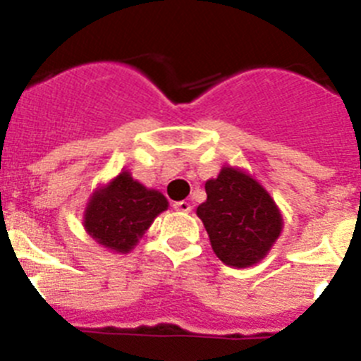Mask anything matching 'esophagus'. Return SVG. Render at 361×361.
Masks as SVG:
<instances>
[{
    "instance_id": "esophagus-1",
    "label": "esophagus",
    "mask_w": 361,
    "mask_h": 361,
    "mask_svg": "<svg viewBox=\"0 0 361 361\" xmlns=\"http://www.w3.org/2000/svg\"><path fill=\"white\" fill-rule=\"evenodd\" d=\"M173 207H175V211H180V213H190V211H191V204L186 202V200L175 202Z\"/></svg>"
}]
</instances>
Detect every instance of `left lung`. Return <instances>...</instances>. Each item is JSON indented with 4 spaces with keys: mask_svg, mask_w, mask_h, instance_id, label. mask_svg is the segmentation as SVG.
Masks as SVG:
<instances>
[{
    "mask_svg": "<svg viewBox=\"0 0 361 361\" xmlns=\"http://www.w3.org/2000/svg\"><path fill=\"white\" fill-rule=\"evenodd\" d=\"M206 193L197 214L221 263L245 269L263 259L283 231V216L269 191L247 171L224 166L206 183Z\"/></svg>",
    "mask_w": 361,
    "mask_h": 361,
    "instance_id": "left-lung-1",
    "label": "left lung"
}]
</instances>
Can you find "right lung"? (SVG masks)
I'll use <instances>...</instances> for the list:
<instances>
[{
    "label": "right lung",
    "mask_w": 361,
    "mask_h": 361,
    "mask_svg": "<svg viewBox=\"0 0 361 361\" xmlns=\"http://www.w3.org/2000/svg\"><path fill=\"white\" fill-rule=\"evenodd\" d=\"M166 209L168 200L163 193L134 180L130 171H121L91 195L84 227L102 247L127 254L147 233L155 216Z\"/></svg>",
    "instance_id": "1"
}]
</instances>
